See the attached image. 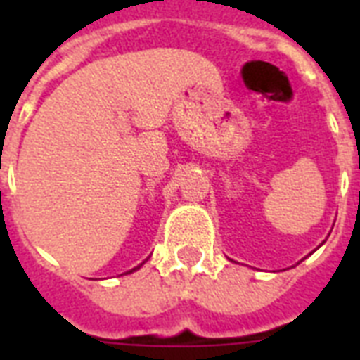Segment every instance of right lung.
I'll list each match as a JSON object with an SVG mask.
<instances>
[{
    "instance_id": "obj_1",
    "label": "right lung",
    "mask_w": 360,
    "mask_h": 360,
    "mask_svg": "<svg viewBox=\"0 0 360 360\" xmlns=\"http://www.w3.org/2000/svg\"><path fill=\"white\" fill-rule=\"evenodd\" d=\"M136 269H138V267H136ZM136 269H132V271H136ZM132 271H129V273H132Z\"/></svg>"
}]
</instances>
